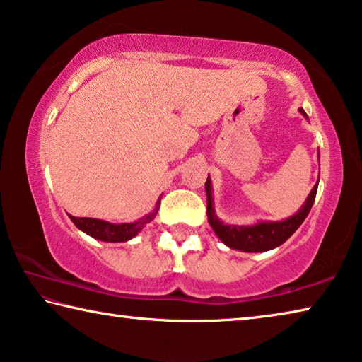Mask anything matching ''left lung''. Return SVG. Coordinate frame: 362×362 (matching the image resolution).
<instances>
[{
	"instance_id": "obj_1",
	"label": "left lung",
	"mask_w": 362,
	"mask_h": 362,
	"mask_svg": "<svg viewBox=\"0 0 362 362\" xmlns=\"http://www.w3.org/2000/svg\"><path fill=\"white\" fill-rule=\"evenodd\" d=\"M300 114L308 120V115L303 109H298ZM319 156V152H317ZM319 180L308 194L305 204L301 209L295 213V215L286 218L281 221H266L259 220L255 224H247V226H239V224H228L218 218L215 211V204H213V187L210 176L206 177L205 191H206V216H209V223L213 229V233L218 235L224 245L239 252L247 253H258V252H268L272 248L282 245L295 230H297L305 218L310 213L313 204H315L316 192H317Z\"/></svg>"
}]
</instances>
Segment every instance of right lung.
I'll use <instances>...</instances> for the list:
<instances>
[{
    "mask_svg": "<svg viewBox=\"0 0 362 362\" xmlns=\"http://www.w3.org/2000/svg\"><path fill=\"white\" fill-rule=\"evenodd\" d=\"M160 199L162 197H158L156 209L133 223L115 224L110 221L98 220V218H76L72 215H69V218L72 220L76 228L83 230L85 234L91 235L93 239L103 242H114V244H117V242H128L132 240L133 237L138 235L141 233V229L144 228L147 223H151L153 218H156L160 206Z\"/></svg>",
    "mask_w": 362,
    "mask_h": 362,
    "instance_id": "add662e5",
    "label": "right lung"
}]
</instances>
